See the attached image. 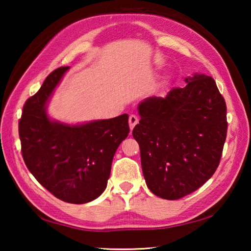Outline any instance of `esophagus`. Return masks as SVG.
Wrapping results in <instances>:
<instances>
[{
  "instance_id": "esophagus-1",
  "label": "esophagus",
  "mask_w": 251,
  "mask_h": 251,
  "mask_svg": "<svg viewBox=\"0 0 251 251\" xmlns=\"http://www.w3.org/2000/svg\"><path fill=\"white\" fill-rule=\"evenodd\" d=\"M128 122H129V128L133 129L135 125L138 123V117L136 115H130L128 118Z\"/></svg>"
}]
</instances>
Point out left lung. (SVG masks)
Listing matches in <instances>:
<instances>
[{
  "label": "left lung",
  "instance_id": "8db88e82",
  "mask_svg": "<svg viewBox=\"0 0 251 251\" xmlns=\"http://www.w3.org/2000/svg\"><path fill=\"white\" fill-rule=\"evenodd\" d=\"M185 80L166 97L143 100L133 129L146 185L168 201L192 194L214 175L227 136L226 101L215 80L203 74Z\"/></svg>",
  "mask_w": 251,
  "mask_h": 251
}]
</instances>
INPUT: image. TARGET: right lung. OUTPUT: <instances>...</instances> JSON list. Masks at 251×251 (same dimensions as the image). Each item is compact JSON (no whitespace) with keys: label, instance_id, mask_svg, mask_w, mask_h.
<instances>
[{"label":"right lung","instance_id":"right-lung-1","mask_svg":"<svg viewBox=\"0 0 251 251\" xmlns=\"http://www.w3.org/2000/svg\"><path fill=\"white\" fill-rule=\"evenodd\" d=\"M69 66L45 78L39 92L25 101L19 122L24 163L55 197L85 203L104 192L113 157L129 133L128 115L67 125L50 121L46 104Z\"/></svg>","mask_w":251,"mask_h":251}]
</instances>
